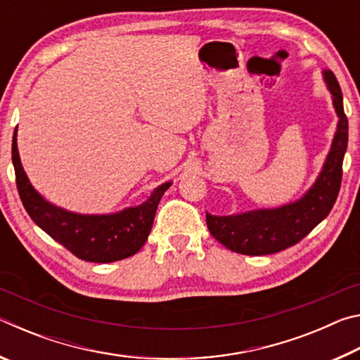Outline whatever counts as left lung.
I'll return each instance as SVG.
<instances>
[{
    "label": "left lung",
    "instance_id": "obj_1",
    "mask_svg": "<svg viewBox=\"0 0 360 360\" xmlns=\"http://www.w3.org/2000/svg\"><path fill=\"white\" fill-rule=\"evenodd\" d=\"M322 77L332 95L338 124L330 150L314 184L295 202L278 208H260L231 216H212L206 212L211 235L230 251L245 255L275 254L297 245L316 225L324 221L333 208L341 186V168L348 148V117L343 109V95L330 70Z\"/></svg>",
    "mask_w": 360,
    "mask_h": 360
}]
</instances>
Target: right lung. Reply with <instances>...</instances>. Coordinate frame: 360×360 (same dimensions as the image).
Listing matches in <instances>:
<instances>
[{
	"label": "right lung",
	"mask_w": 360,
	"mask_h": 360,
	"mask_svg": "<svg viewBox=\"0 0 360 360\" xmlns=\"http://www.w3.org/2000/svg\"><path fill=\"white\" fill-rule=\"evenodd\" d=\"M12 163L20 200L33 222L76 257L98 264L127 259L143 248L157 206L172 186V181L163 182L141 205L111 214H79L47 202L32 186L17 149V129L12 136Z\"/></svg>",
	"instance_id": "obj_1"
}]
</instances>
